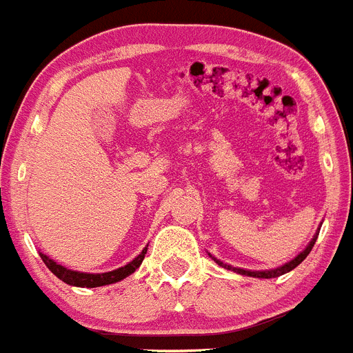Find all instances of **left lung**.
Masks as SVG:
<instances>
[{"label":"left lung","mask_w":353,"mask_h":353,"mask_svg":"<svg viewBox=\"0 0 353 353\" xmlns=\"http://www.w3.org/2000/svg\"><path fill=\"white\" fill-rule=\"evenodd\" d=\"M314 241H316V236H314V238H312V241L311 243L307 245V247H305V250L304 252H300L299 256L295 257V259H291L290 263H286V265L284 266H281V268H275V270H270V272H249V270H241V268H231V266L229 265H223V263H220L219 259H214L213 256V259L216 263H219V265H222V266H225V268L228 270H234V272H238V274H243V275H250V277H261V279H272V277H279V275H283V274H286V272H290V270H293V268H296V266L300 265V263L304 261L305 257H307V254L311 252V249H312V245H314Z\"/></svg>","instance_id":"left-lung-1"}]
</instances>
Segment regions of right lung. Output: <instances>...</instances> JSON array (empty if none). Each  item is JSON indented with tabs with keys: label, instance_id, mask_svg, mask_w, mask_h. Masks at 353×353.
<instances>
[{
	"label": "right lung",
	"instance_id": "1",
	"mask_svg": "<svg viewBox=\"0 0 353 353\" xmlns=\"http://www.w3.org/2000/svg\"><path fill=\"white\" fill-rule=\"evenodd\" d=\"M147 249L142 250L140 256H137L131 263H128L125 266L122 268L113 270V272H106V274H81V272H74V270H67L63 268L62 265H57L53 259H49L48 256L41 254L42 261L46 263L51 272L57 275L60 281H63L65 284H70V286H78V288H97V286H104V284H113V283H119L122 281L124 277L131 275L134 270L139 268L142 265L143 257H145Z\"/></svg>",
	"mask_w": 353,
	"mask_h": 353
}]
</instances>
